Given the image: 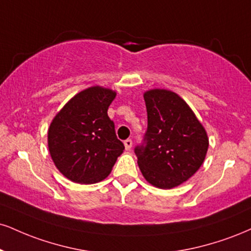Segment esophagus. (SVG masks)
Listing matches in <instances>:
<instances>
[{"label":"esophagus","mask_w":251,"mask_h":251,"mask_svg":"<svg viewBox=\"0 0 251 251\" xmlns=\"http://www.w3.org/2000/svg\"><path fill=\"white\" fill-rule=\"evenodd\" d=\"M124 145H125V149L129 151V150H131V147H132V145H133V143H132L131 139H126V140L124 141Z\"/></svg>","instance_id":"obj_1"}]
</instances>
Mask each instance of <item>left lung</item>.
<instances>
[{
    "instance_id": "left-lung-1",
    "label": "left lung",
    "mask_w": 251,
    "mask_h": 251,
    "mask_svg": "<svg viewBox=\"0 0 251 251\" xmlns=\"http://www.w3.org/2000/svg\"><path fill=\"white\" fill-rule=\"evenodd\" d=\"M147 131L134 153L151 185L171 189L185 182L203 164L208 137L202 124L175 92L154 89L144 93Z\"/></svg>"
}]
</instances>
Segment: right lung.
Segmentation results:
<instances>
[{
  "instance_id": "right-lung-1",
  "label": "right lung",
  "mask_w": 251,
  "mask_h": 251,
  "mask_svg": "<svg viewBox=\"0 0 251 251\" xmlns=\"http://www.w3.org/2000/svg\"><path fill=\"white\" fill-rule=\"evenodd\" d=\"M114 98L112 90L89 87L66 102L50 124V155L69 180L86 185L104 180L125 150L107 116Z\"/></svg>"
}]
</instances>
